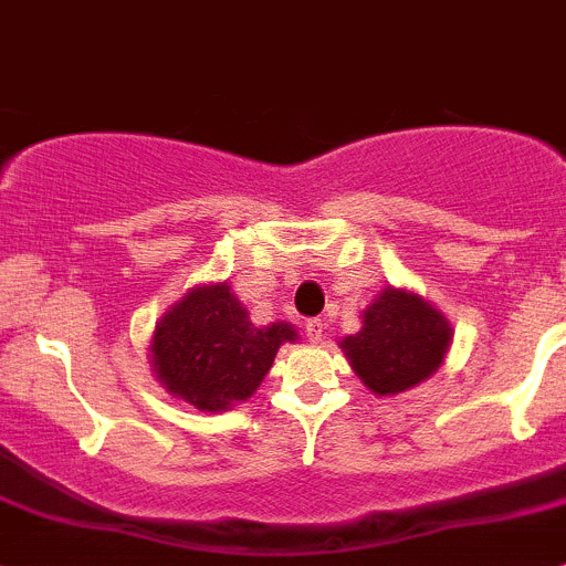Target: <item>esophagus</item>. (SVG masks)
Returning <instances> with one entry per match:
<instances>
[{
	"instance_id": "obj_1",
	"label": "esophagus",
	"mask_w": 566,
	"mask_h": 566,
	"mask_svg": "<svg viewBox=\"0 0 566 566\" xmlns=\"http://www.w3.org/2000/svg\"><path fill=\"white\" fill-rule=\"evenodd\" d=\"M306 336H310L312 345H319L325 336V319H319V317L310 319V323H306Z\"/></svg>"
}]
</instances>
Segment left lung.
<instances>
[{"label":"left lung","instance_id":"left-lung-1","mask_svg":"<svg viewBox=\"0 0 566 566\" xmlns=\"http://www.w3.org/2000/svg\"><path fill=\"white\" fill-rule=\"evenodd\" d=\"M452 336V323L424 295L389 284L361 312V328L339 347L369 391L394 397L443 367Z\"/></svg>","mask_w":566,"mask_h":566}]
</instances>
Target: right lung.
Returning <instances> with one entry per match:
<instances>
[{"instance_id":"right-lung-1","label":"right lung","mask_w":566,"mask_h":566,"mask_svg":"<svg viewBox=\"0 0 566 566\" xmlns=\"http://www.w3.org/2000/svg\"><path fill=\"white\" fill-rule=\"evenodd\" d=\"M284 342H298L293 325L279 319L256 328L230 282H210L164 312L147 350L153 375L175 399L219 413L260 389Z\"/></svg>"}]
</instances>
